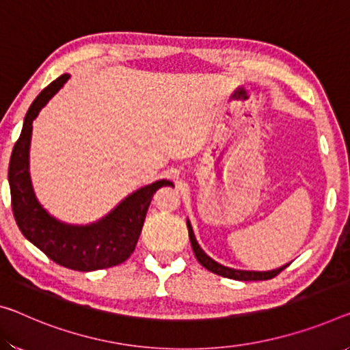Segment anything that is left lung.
Here are the masks:
<instances>
[{"label": "left lung", "mask_w": 350, "mask_h": 350, "mask_svg": "<svg viewBox=\"0 0 350 350\" xmlns=\"http://www.w3.org/2000/svg\"><path fill=\"white\" fill-rule=\"evenodd\" d=\"M187 230H189V239H191V245H192V250H193V255H196L197 261L200 262V265L208 269L209 272L213 273H217V275H222V277H227V278H233V280H243V282H252V280H271V278L277 277L278 273H280L283 269H286L289 265L283 266V267H278V269H273V271H267V272H255V271H236V269H230V267H225L222 265H219L214 260H211L205 252L200 249V245L197 244L196 241V236H193V231L191 224L187 222Z\"/></svg>", "instance_id": "obj_1"}]
</instances>
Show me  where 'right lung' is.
<instances>
[{
    "mask_svg": "<svg viewBox=\"0 0 350 350\" xmlns=\"http://www.w3.org/2000/svg\"><path fill=\"white\" fill-rule=\"evenodd\" d=\"M70 75H62L48 84L26 112L23 130L15 142L9 163V186L12 213L18 228L59 266L72 271H98L123 262L136 249L150 202L159 187L172 186L159 180L126 197L114 211L92 225H68L51 217L37 202L29 180V142L32 120L55 95Z\"/></svg>",
    "mask_w": 350,
    "mask_h": 350,
    "instance_id": "right-lung-1",
    "label": "right lung"
}]
</instances>
